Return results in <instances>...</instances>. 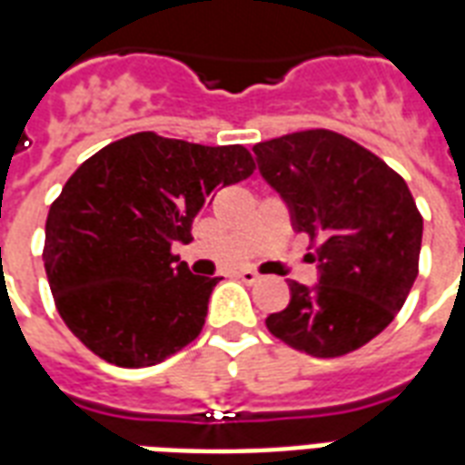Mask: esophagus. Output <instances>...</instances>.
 I'll list each match as a JSON object with an SVG mask.
<instances>
[{"label": "esophagus", "instance_id": "obj_1", "mask_svg": "<svg viewBox=\"0 0 465 465\" xmlns=\"http://www.w3.org/2000/svg\"><path fill=\"white\" fill-rule=\"evenodd\" d=\"M237 277H240V280H242V282H247V284H252V282H257V280H260V274H257L252 267H242V270H237Z\"/></svg>", "mask_w": 465, "mask_h": 465}]
</instances>
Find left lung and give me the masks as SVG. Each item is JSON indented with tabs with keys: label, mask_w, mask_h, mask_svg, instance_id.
<instances>
[{
	"label": "left lung",
	"mask_w": 465,
	"mask_h": 465,
	"mask_svg": "<svg viewBox=\"0 0 465 465\" xmlns=\"http://www.w3.org/2000/svg\"><path fill=\"white\" fill-rule=\"evenodd\" d=\"M257 168L290 210L294 232L320 240V282H290L265 320L312 357H341L391 324L419 274L423 220L404 178L351 138L324 128L257 143Z\"/></svg>",
	"instance_id": "8db88e82"
}]
</instances>
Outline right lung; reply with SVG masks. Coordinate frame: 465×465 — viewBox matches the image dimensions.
Instances as JSON below:
<instances>
[{"mask_svg": "<svg viewBox=\"0 0 465 465\" xmlns=\"http://www.w3.org/2000/svg\"><path fill=\"white\" fill-rule=\"evenodd\" d=\"M242 145H200L151 131L84 161L46 218L44 267L54 302L86 347L116 367H153L188 347L220 277L193 274L188 242L215 193L250 178Z\"/></svg>", "mask_w": 465, "mask_h": 465, "instance_id": "obj_1", "label": "right lung"}]
</instances>
